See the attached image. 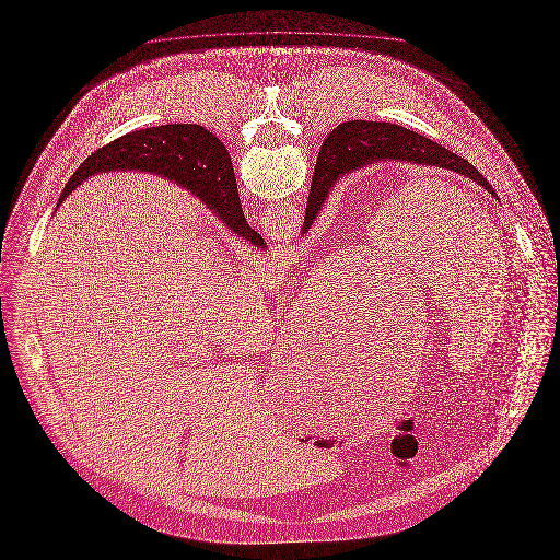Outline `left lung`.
<instances>
[{"label":"left lung","mask_w":560,"mask_h":560,"mask_svg":"<svg viewBox=\"0 0 560 560\" xmlns=\"http://www.w3.org/2000/svg\"><path fill=\"white\" fill-rule=\"evenodd\" d=\"M380 160H405L412 164L441 166L446 171L471 178L478 185H482L489 194H495L489 180L482 178L468 160L459 158L457 153L442 148L439 143L389 121L352 119V121L339 124L324 139V145L316 162V173L312 178V189L307 198L301 234H305L312 228L337 178L346 173H352L355 168H362L364 164L380 162Z\"/></svg>","instance_id":"left-lung-1"}]
</instances>
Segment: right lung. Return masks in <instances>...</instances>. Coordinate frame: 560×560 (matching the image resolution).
Listing matches in <instances>:
<instances>
[{
	"label": "right lung",
	"instance_id": "add662e5",
	"mask_svg": "<svg viewBox=\"0 0 560 560\" xmlns=\"http://www.w3.org/2000/svg\"><path fill=\"white\" fill-rule=\"evenodd\" d=\"M124 166L151 171L177 180L183 187L191 189L208 207H214V212L234 234L250 240L259 248H266L264 237L246 223L236 196H230L236 194V189H230L236 183V177L228 149L198 124H166L145 128L96 149L75 171V175L67 180L59 205L82 180L96 173Z\"/></svg>",
	"mask_w": 560,
	"mask_h": 560
}]
</instances>
